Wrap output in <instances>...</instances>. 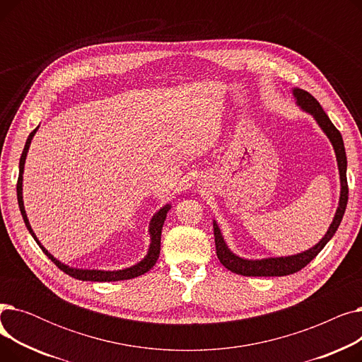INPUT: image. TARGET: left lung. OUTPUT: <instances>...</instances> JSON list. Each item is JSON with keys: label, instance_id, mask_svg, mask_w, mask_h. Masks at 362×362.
<instances>
[{"label": "left lung", "instance_id": "left-lung-1", "mask_svg": "<svg viewBox=\"0 0 362 362\" xmlns=\"http://www.w3.org/2000/svg\"><path fill=\"white\" fill-rule=\"evenodd\" d=\"M292 93L295 98V104L302 110L305 111L318 127L322 130V133L327 136L330 141L334 154H336V161H337V170H339V180H340V195H339V204L336 208L334 217L329 226L327 232L325 233L314 246H311L310 250L302 251L299 254L293 255H286V257H269V258H257V259H250V258H243L235 254L229 245L226 243V239L221 233L220 226L216 220H213V227H214V240H216V251L220 262L224 265L227 270H230L236 274L240 276H254V277H280V276H289L300 269L305 267L308 262H311L318 252L325 248L327 242L333 238L336 233L337 227L344 218L345 210H346V204H348V182H346V152H345V145L344 139H341L340 132L334 127V124L330 122L329 116L322 110L320 103L313 97L311 93L307 90L299 89V88H292Z\"/></svg>", "mask_w": 362, "mask_h": 362}]
</instances>
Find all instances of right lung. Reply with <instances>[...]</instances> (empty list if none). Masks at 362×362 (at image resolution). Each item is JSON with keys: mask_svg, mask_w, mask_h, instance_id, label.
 <instances>
[{"mask_svg": "<svg viewBox=\"0 0 362 362\" xmlns=\"http://www.w3.org/2000/svg\"><path fill=\"white\" fill-rule=\"evenodd\" d=\"M40 129L37 126L30 135L28 136L26 145L23 148L22 157H21V163H18V180H17V201H18V208H21V213L23 217V221L28 227L29 233L32 235V238L36 240V243L41 246V250L45 252V255L59 267L60 270H63L66 274L78 279V280H83V281H117V280H129V279H135L138 276L145 274L146 272H149L152 267H154L158 255H160V248H161V230H163V224L165 221L167 213L171 208V204H165L163 205L160 210L152 216L151 221H149V227H148V233H149V246H148V252L146 255L138 261L136 264L130 265V267L126 269H120V270H95V269H78V267H70V265L62 262L60 259H57L52 254L48 252V250L45 246L40 242V239L36 238L32 226L29 223L26 210H25V204H23V171H25V163H26V157L28 152L30 148V142L35 136L36 130Z\"/></svg>", "mask_w": 362, "mask_h": 362, "instance_id": "add662e5", "label": "right lung"}]
</instances>
